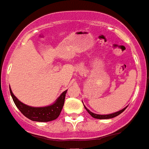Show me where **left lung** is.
I'll return each mask as SVG.
<instances>
[{"label": "left lung", "mask_w": 149, "mask_h": 149, "mask_svg": "<svg viewBox=\"0 0 149 149\" xmlns=\"http://www.w3.org/2000/svg\"><path fill=\"white\" fill-rule=\"evenodd\" d=\"M84 107L86 108V106H84ZM127 107H125V108H124L123 109H121V110H120V111L118 112H116V113H111V114H107V115H99V114H95V113H92V112H91L90 110L88 109H86H86L87 110V112L91 114V116H92L93 118H97V119H109V118H115V117H117V116H118L119 114H120L123 111H125V109H126Z\"/></svg>", "instance_id": "8db88e82"}]
</instances>
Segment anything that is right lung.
I'll return each instance as SVG.
<instances>
[{"mask_svg":"<svg viewBox=\"0 0 149 149\" xmlns=\"http://www.w3.org/2000/svg\"><path fill=\"white\" fill-rule=\"evenodd\" d=\"M67 91H65L63 93H62L61 95L53 105L46 106V107H31V106H26L25 104L20 102L19 100L14 96L11 89L10 94L13 99L15 105L26 118L34 121L47 122V121L55 120L59 116L62 109L63 107Z\"/></svg>","mask_w":149,"mask_h":149,"instance_id":"obj_1","label":"right lung"}]
</instances>
